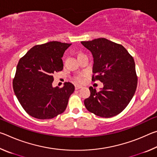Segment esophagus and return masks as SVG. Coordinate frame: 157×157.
<instances>
[{
	"label": "esophagus",
	"instance_id": "34e87169",
	"mask_svg": "<svg viewBox=\"0 0 157 157\" xmlns=\"http://www.w3.org/2000/svg\"><path fill=\"white\" fill-rule=\"evenodd\" d=\"M82 87V86H81V85H78V84H77L75 86V88L76 90H78L79 89H81Z\"/></svg>",
	"mask_w": 157,
	"mask_h": 157
}]
</instances>
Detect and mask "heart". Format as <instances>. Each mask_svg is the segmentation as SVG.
<instances>
[{
    "mask_svg": "<svg viewBox=\"0 0 157 157\" xmlns=\"http://www.w3.org/2000/svg\"><path fill=\"white\" fill-rule=\"evenodd\" d=\"M77 80L78 82H81L82 81V77L81 76H78V78H77Z\"/></svg>",
    "mask_w": 157,
    "mask_h": 157,
    "instance_id": "1",
    "label": "heart"
}]
</instances>
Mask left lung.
Wrapping results in <instances>:
<instances>
[{"label": "left lung", "mask_w": 157, "mask_h": 157, "mask_svg": "<svg viewBox=\"0 0 157 157\" xmlns=\"http://www.w3.org/2000/svg\"><path fill=\"white\" fill-rule=\"evenodd\" d=\"M94 57L92 81L103 83L96 91L89 87L91 95L84 100L87 110L103 118H111L122 112L136 91L138 79L135 62L122 45L105 38L82 41Z\"/></svg>", "instance_id": "8db88e82"}]
</instances>
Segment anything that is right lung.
<instances>
[{
    "instance_id": "obj_1",
    "label": "right lung",
    "mask_w": 157,
    "mask_h": 157,
    "mask_svg": "<svg viewBox=\"0 0 157 157\" xmlns=\"http://www.w3.org/2000/svg\"><path fill=\"white\" fill-rule=\"evenodd\" d=\"M71 44L50 41L36 45L21 58L17 66L13 89L18 102L29 115L50 119L63 113L75 91L71 82L62 88L53 87V74L62 71L63 57Z\"/></svg>"
}]
</instances>
